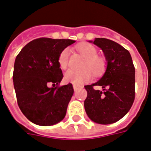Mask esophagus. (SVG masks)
Instances as JSON below:
<instances>
[{
  "mask_svg": "<svg viewBox=\"0 0 151 151\" xmlns=\"http://www.w3.org/2000/svg\"><path fill=\"white\" fill-rule=\"evenodd\" d=\"M73 90H74V91H78L79 88H81V86H78V85H75V84H73Z\"/></svg>",
  "mask_w": 151,
  "mask_h": 151,
  "instance_id": "1",
  "label": "esophagus"
}]
</instances>
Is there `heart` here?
Masks as SVG:
<instances>
[{
  "instance_id": "heart-1",
  "label": "heart",
  "mask_w": 151,
  "mask_h": 151,
  "mask_svg": "<svg viewBox=\"0 0 151 151\" xmlns=\"http://www.w3.org/2000/svg\"><path fill=\"white\" fill-rule=\"evenodd\" d=\"M80 54L85 57L82 63L83 70L76 71L69 70L64 74L65 81L75 85H81L89 81L91 78V72L95 76L100 75L106 68V61L102 56L97 55L96 48L89 43H81L76 46ZM70 50L65 48L59 55L58 63L61 69H67L69 64Z\"/></svg>"
}]
</instances>
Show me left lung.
I'll list each match as a JSON object with an SVG mask.
<instances>
[{
    "instance_id": "obj_1",
    "label": "left lung",
    "mask_w": 151,
    "mask_h": 151,
    "mask_svg": "<svg viewBox=\"0 0 151 151\" xmlns=\"http://www.w3.org/2000/svg\"><path fill=\"white\" fill-rule=\"evenodd\" d=\"M94 44L104 52L107 69L99 81L84 86L88 92L84 109L91 119L99 124L117 122L129 111L135 99V67L128 50L114 41L96 38ZM101 86L104 92L95 90Z\"/></svg>"
}]
</instances>
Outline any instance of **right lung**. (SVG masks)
<instances>
[{
  "instance_id": "obj_1",
  "label": "right lung",
  "mask_w": 151,
  "mask_h": 151,
  "mask_svg": "<svg viewBox=\"0 0 151 151\" xmlns=\"http://www.w3.org/2000/svg\"><path fill=\"white\" fill-rule=\"evenodd\" d=\"M74 42L39 38L24 46L16 56L13 81L17 102L24 116L35 124L54 125L66 116L73 88L72 84L60 86L63 75L58 57ZM50 84L53 88L48 87Z\"/></svg>"
}]
</instances>
